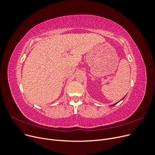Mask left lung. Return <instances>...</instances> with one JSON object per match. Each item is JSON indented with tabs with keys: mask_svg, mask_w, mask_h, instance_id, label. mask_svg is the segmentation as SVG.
Here are the masks:
<instances>
[{
	"mask_svg": "<svg viewBox=\"0 0 155 155\" xmlns=\"http://www.w3.org/2000/svg\"><path fill=\"white\" fill-rule=\"evenodd\" d=\"M124 98H123V99H124ZM115 103V104H113V105H112V106H113V105H115V104H117V103Z\"/></svg>",
	"mask_w": 155,
	"mask_h": 155,
	"instance_id": "8db88e82",
	"label": "left lung"
}]
</instances>
